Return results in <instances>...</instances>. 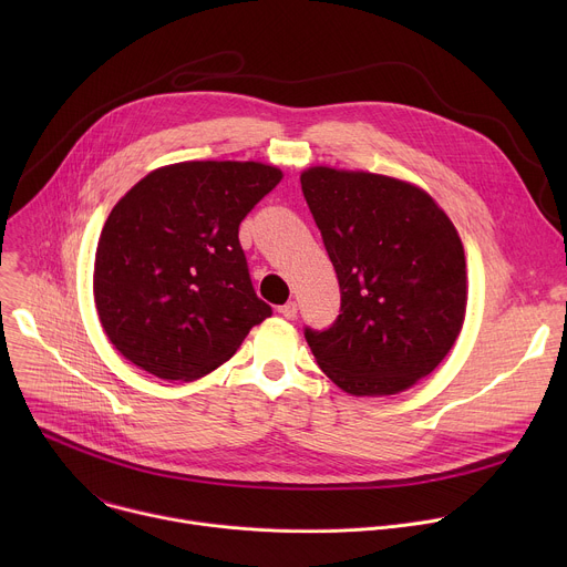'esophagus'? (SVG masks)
<instances>
[{"mask_svg":"<svg viewBox=\"0 0 567 567\" xmlns=\"http://www.w3.org/2000/svg\"><path fill=\"white\" fill-rule=\"evenodd\" d=\"M280 313H282L285 318L293 320V318L298 316V302H296V300H289V302H285V305L280 307Z\"/></svg>","mask_w":567,"mask_h":567,"instance_id":"1","label":"esophagus"}]
</instances>
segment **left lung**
I'll use <instances>...</instances> for the list:
<instances>
[{"mask_svg":"<svg viewBox=\"0 0 567 567\" xmlns=\"http://www.w3.org/2000/svg\"><path fill=\"white\" fill-rule=\"evenodd\" d=\"M300 186L341 289L332 326L305 328L316 363L357 396L411 388L462 330L466 265L455 226L424 190L390 177L320 166Z\"/></svg>","mask_w":567,"mask_h":567,"instance_id":"8db88e82","label":"left lung"}]
</instances>
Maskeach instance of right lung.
Here are the masks:
<instances>
[{
	"label": "right lung",
	"instance_id": "right-lung-1",
	"mask_svg": "<svg viewBox=\"0 0 567 567\" xmlns=\"http://www.w3.org/2000/svg\"><path fill=\"white\" fill-rule=\"evenodd\" d=\"M280 179L256 161H188L154 171L112 208L94 296L127 361L158 379L193 381L274 313L254 289L237 233Z\"/></svg>",
	"mask_w": 567,
	"mask_h": 567
}]
</instances>
